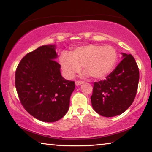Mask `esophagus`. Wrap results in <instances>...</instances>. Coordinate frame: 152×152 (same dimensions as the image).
<instances>
[{
  "instance_id": "1",
  "label": "esophagus",
  "mask_w": 152,
  "mask_h": 152,
  "mask_svg": "<svg viewBox=\"0 0 152 152\" xmlns=\"http://www.w3.org/2000/svg\"><path fill=\"white\" fill-rule=\"evenodd\" d=\"M83 84V82L76 81V82H75V84H76V86H80L81 84Z\"/></svg>"
}]
</instances>
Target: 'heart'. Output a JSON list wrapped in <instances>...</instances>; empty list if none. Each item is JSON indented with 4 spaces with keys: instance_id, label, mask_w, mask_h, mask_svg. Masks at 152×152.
I'll return each mask as SVG.
<instances>
[{
    "instance_id": "heart-1",
    "label": "heart",
    "mask_w": 152,
    "mask_h": 152,
    "mask_svg": "<svg viewBox=\"0 0 152 152\" xmlns=\"http://www.w3.org/2000/svg\"><path fill=\"white\" fill-rule=\"evenodd\" d=\"M118 59L116 50L109 45L87 44L74 48L70 53L62 52L59 58L61 70L67 78L72 79L80 70L84 75L102 79L111 72Z\"/></svg>"
}]
</instances>
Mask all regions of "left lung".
<instances>
[{
    "instance_id": "left-lung-1",
    "label": "left lung",
    "mask_w": 152,
    "mask_h": 152,
    "mask_svg": "<svg viewBox=\"0 0 152 152\" xmlns=\"http://www.w3.org/2000/svg\"><path fill=\"white\" fill-rule=\"evenodd\" d=\"M121 61L103 80L94 82L91 97L98 114L111 117L124 113L133 103L137 91L139 69L134 58L121 53Z\"/></svg>"
}]
</instances>
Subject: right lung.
Listing matches in <instances>:
<instances>
[{"mask_svg":"<svg viewBox=\"0 0 152 152\" xmlns=\"http://www.w3.org/2000/svg\"><path fill=\"white\" fill-rule=\"evenodd\" d=\"M56 48V45H45L27 53L15 72V86L23 106L44 122L57 121L66 115L75 88L74 81L61 76Z\"/></svg>","mask_w":152,"mask_h":152,"instance_id":"right-lung-1","label":"right lung"}]
</instances>
